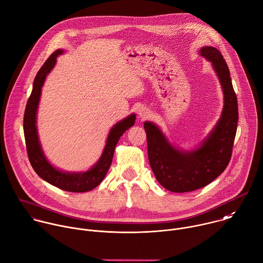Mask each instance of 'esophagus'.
<instances>
[{
    "label": "esophagus",
    "instance_id": "obj_1",
    "mask_svg": "<svg viewBox=\"0 0 263 263\" xmlns=\"http://www.w3.org/2000/svg\"><path fill=\"white\" fill-rule=\"evenodd\" d=\"M151 116V111L148 110V108L146 107H141L138 111V117L141 119V120H145L147 118H149Z\"/></svg>",
    "mask_w": 263,
    "mask_h": 263
}]
</instances>
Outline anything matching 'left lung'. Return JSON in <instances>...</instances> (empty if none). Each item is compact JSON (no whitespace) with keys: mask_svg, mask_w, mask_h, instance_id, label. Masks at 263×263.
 <instances>
[{"mask_svg":"<svg viewBox=\"0 0 263 263\" xmlns=\"http://www.w3.org/2000/svg\"><path fill=\"white\" fill-rule=\"evenodd\" d=\"M199 53L212 63L224 94L223 111L211 134L198 148L182 151L172 146L155 124L144 123L152 170L165 189L176 193L203 188L217 179L231 159L236 134L237 99L228 66L215 47L204 46Z\"/></svg>","mask_w":263,"mask_h":263,"instance_id":"1","label":"left lung"}]
</instances>
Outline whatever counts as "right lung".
I'll return each mask as SVG.
<instances>
[{
	"instance_id": "add662e5",
	"label": "right lung",
	"mask_w": 263,
	"mask_h": 263,
	"mask_svg": "<svg viewBox=\"0 0 263 263\" xmlns=\"http://www.w3.org/2000/svg\"><path fill=\"white\" fill-rule=\"evenodd\" d=\"M62 53L63 50L58 49L50 54L34 79L33 91L28 100L24 116V133L30 163L38 176L59 189L81 193L93 190L103 181L111 165L114 152L120 137L134 125L136 117L134 114L130 115L111 128L100 159L90 170L84 172H64L54 168L42 152L37 133L36 115L41 96V87L47 74L54 67L57 57Z\"/></svg>"
}]
</instances>
